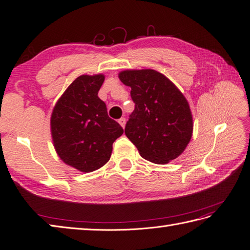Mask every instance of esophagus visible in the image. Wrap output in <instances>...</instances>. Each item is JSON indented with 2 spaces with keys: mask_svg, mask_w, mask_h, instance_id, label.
<instances>
[{
  "mask_svg": "<svg viewBox=\"0 0 250 250\" xmlns=\"http://www.w3.org/2000/svg\"><path fill=\"white\" fill-rule=\"evenodd\" d=\"M118 122H119V124L121 125V126H122L123 128L125 127V124H126V119L125 118H121L119 121H118Z\"/></svg>",
  "mask_w": 250,
  "mask_h": 250,
  "instance_id": "esophagus-1",
  "label": "esophagus"
}]
</instances>
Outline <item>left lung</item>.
Instances as JSON below:
<instances>
[{"mask_svg": "<svg viewBox=\"0 0 250 250\" xmlns=\"http://www.w3.org/2000/svg\"><path fill=\"white\" fill-rule=\"evenodd\" d=\"M119 78L130 86L135 103L125 134L145 160L166 165L186 150L193 134V116L184 94L152 69L125 70Z\"/></svg>", "mask_w": 250, "mask_h": 250, "instance_id": "1", "label": "left lung"}]
</instances>
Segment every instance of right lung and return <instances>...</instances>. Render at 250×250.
Masks as SVG:
<instances>
[{"label": "right lung", "mask_w": 250, "mask_h": 250, "mask_svg": "<svg viewBox=\"0 0 250 250\" xmlns=\"http://www.w3.org/2000/svg\"><path fill=\"white\" fill-rule=\"evenodd\" d=\"M103 74L81 75L69 85L53 108L50 126L53 146L65 165L83 173L100 169L112 152L123 128L107 115L98 97Z\"/></svg>", "instance_id": "right-lung-1"}]
</instances>
